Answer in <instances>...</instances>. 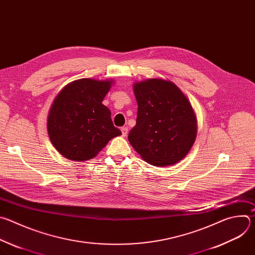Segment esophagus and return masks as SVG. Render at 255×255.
<instances>
[{"label": "esophagus", "instance_id": "34e87169", "mask_svg": "<svg viewBox=\"0 0 255 255\" xmlns=\"http://www.w3.org/2000/svg\"><path fill=\"white\" fill-rule=\"evenodd\" d=\"M121 131H122V135L125 137L127 136V133H128V128L127 127H122L121 128Z\"/></svg>", "mask_w": 255, "mask_h": 255}]
</instances>
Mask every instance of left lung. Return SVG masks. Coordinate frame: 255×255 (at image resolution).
Instances as JSON below:
<instances>
[{
    "label": "left lung",
    "mask_w": 255,
    "mask_h": 255,
    "mask_svg": "<svg viewBox=\"0 0 255 255\" xmlns=\"http://www.w3.org/2000/svg\"><path fill=\"white\" fill-rule=\"evenodd\" d=\"M138 111L128 140L151 165L169 166L183 159L197 137V117L180 89L159 78L133 85Z\"/></svg>",
    "instance_id": "1"
}]
</instances>
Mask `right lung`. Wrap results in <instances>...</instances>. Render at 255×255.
<instances>
[{
    "label": "right lung",
    "mask_w": 255,
    "mask_h": 255,
    "mask_svg": "<svg viewBox=\"0 0 255 255\" xmlns=\"http://www.w3.org/2000/svg\"><path fill=\"white\" fill-rule=\"evenodd\" d=\"M113 84V80L80 79L55 97L47 132L62 156L79 162L92 159L112 138L122 135L113 125L111 111L102 104Z\"/></svg>",
    "instance_id": "add662e5"
}]
</instances>
